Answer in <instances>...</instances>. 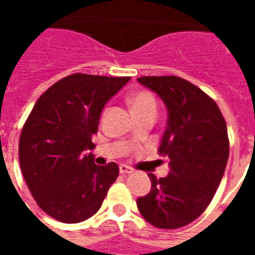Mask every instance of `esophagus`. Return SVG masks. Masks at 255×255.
<instances>
[{
    "mask_svg": "<svg viewBox=\"0 0 255 255\" xmlns=\"http://www.w3.org/2000/svg\"><path fill=\"white\" fill-rule=\"evenodd\" d=\"M119 170H120V173L122 174H129L133 172V169H132L131 167H128V165H126V164H122L119 167Z\"/></svg>",
    "mask_w": 255,
    "mask_h": 255,
    "instance_id": "1",
    "label": "esophagus"
}]
</instances>
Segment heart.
Returning a JSON list of instances; mask_svg holds the SVG:
<instances>
[{
  "label": "heart",
  "mask_w": 255,
  "mask_h": 255,
  "mask_svg": "<svg viewBox=\"0 0 255 255\" xmlns=\"http://www.w3.org/2000/svg\"><path fill=\"white\" fill-rule=\"evenodd\" d=\"M131 104L133 111L145 107H155V100L152 98L151 94L148 92H137L131 98Z\"/></svg>",
  "instance_id": "b5f03b06"
}]
</instances>
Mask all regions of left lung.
<instances>
[{"instance_id":"left-lung-1","label":"left lung","mask_w":255,"mask_h":255,"mask_svg":"<svg viewBox=\"0 0 255 255\" xmlns=\"http://www.w3.org/2000/svg\"><path fill=\"white\" fill-rule=\"evenodd\" d=\"M168 112L159 155L169 173L151 178V192L137 198L140 214L160 229H177L200 217L209 205L229 159L228 128L220 108L197 86L178 77H141Z\"/></svg>"}]
</instances>
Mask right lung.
<instances>
[{"instance_id": "obj_1", "label": "right lung", "mask_w": 255, "mask_h": 255, "mask_svg": "<svg viewBox=\"0 0 255 255\" xmlns=\"http://www.w3.org/2000/svg\"><path fill=\"white\" fill-rule=\"evenodd\" d=\"M131 78L73 74L46 90L19 137V164L30 193L50 217L77 224L99 210L119 174L115 163L96 165L85 151L95 144L107 102Z\"/></svg>"}]
</instances>
